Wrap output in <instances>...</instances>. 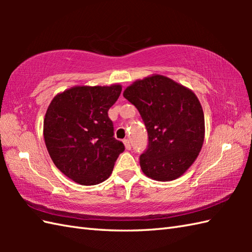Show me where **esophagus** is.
Instances as JSON below:
<instances>
[{
	"instance_id": "esophagus-1",
	"label": "esophagus",
	"mask_w": 252,
	"mask_h": 252,
	"mask_svg": "<svg viewBox=\"0 0 252 252\" xmlns=\"http://www.w3.org/2000/svg\"><path fill=\"white\" fill-rule=\"evenodd\" d=\"M123 144H125V146H126V148L127 149V151H130V149H131V143H130V141L129 140H123Z\"/></svg>"
}]
</instances>
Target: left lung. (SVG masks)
Returning <instances> with one entry per match:
<instances>
[{"label":"left lung","instance_id":"8db88e82","mask_svg":"<svg viewBox=\"0 0 252 252\" xmlns=\"http://www.w3.org/2000/svg\"><path fill=\"white\" fill-rule=\"evenodd\" d=\"M123 96L136 107L147 130L142 171L156 181L178 179L195 161L205 138V117L197 96L160 74L138 80Z\"/></svg>","mask_w":252,"mask_h":252}]
</instances>
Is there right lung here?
<instances>
[{"label": "right lung", "instance_id": "1", "mask_svg": "<svg viewBox=\"0 0 252 252\" xmlns=\"http://www.w3.org/2000/svg\"><path fill=\"white\" fill-rule=\"evenodd\" d=\"M121 85L74 87L55 96L46 110L45 145L56 167L81 185L109 178L123 143L115 138L108 110Z\"/></svg>", "mask_w": 252, "mask_h": 252}]
</instances>
